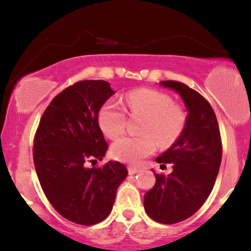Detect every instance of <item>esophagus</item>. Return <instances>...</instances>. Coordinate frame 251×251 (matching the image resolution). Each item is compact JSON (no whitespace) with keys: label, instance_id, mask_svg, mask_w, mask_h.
Masks as SVG:
<instances>
[{"label":"esophagus","instance_id":"34e87169","mask_svg":"<svg viewBox=\"0 0 251 251\" xmlns=\"http://www.w3.org/2000/svg\"><path fill=\"white\" fill-rule=\"evenodd\" d=\"M128 173L130 175H134L136 174V173H139V168H135V167H129L128 168Z\"/></svg>","mask_w":251,"mask_h":251}]
</instances>
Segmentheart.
Here are the masks:
<instances>
[{"label": "heart", "instance_id": "obj_1", "mask_svg": "<svg viewBox=\"0 0 251 251\" xmlns=\"http://www.w3.org/2000/svg\"><path fill=\"white\" fill-rule=\"evenodd\" d=\"M125 105L131 115L146 116V120L140 129L144 135L123 136L113 143L111 153L121 162L139 163L156 151L157 141L163 147L170 146L186 128L185 110L167 93L149 88L134 89L125 97ZM98 122L107 138H117L126 129V108L115 100H108L100 107Z\"/></svg>", "mask_w": 251, "mask_h": 251}]
</instances>
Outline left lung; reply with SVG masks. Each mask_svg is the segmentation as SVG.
<instances>
[{"instance_id": "1", "label": "left lung", "mask_w": 251, "mask_h": 251, "mask_svg": "<svg viewBox=\"0 0 251 251\" xmlns=\"http://www.w3.org/2000/svg\"><path fill=\"white\" fill-rule=\"evenodd\" d=\"M176 90L188 110L187 123L179 139L157 157L161 167L172 163L169 175L157 174L147 191L144 206L152 220L172 225L192 216L210 195L220 169L222 143L218 120L205 98L177 81H162Z\"/></svg>"}]
</instances>
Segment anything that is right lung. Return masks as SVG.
<instances>
[{
	"label": "right lung",
	"instance_id": "right-lung-1",
	"mask_svg": "<svg viewBox=\"0 0 251 251\" xmlns=\"http://www.w3.org/2000/svg\"><path fill=\"white\" fill-rule=\"evenodd\" d=\"M113 94L102 79L65 88L45 110L33 139V163L46 197L61 216L83 226L107 218L128 175L120 162L88 167L108 149L98 113Z\"/></svg>",
	"mask_w": 251,
	"mask_h": 251
}]
</instances>
